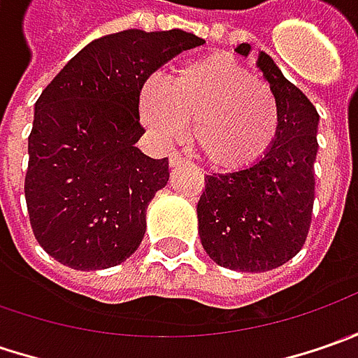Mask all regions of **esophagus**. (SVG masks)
Here are the masks:
<instances>
[{
  "mask_svg": "<svg viewBox=\"0 0 358 358\" xmlns=\"http://www.w3.org/2000/svg\"><path fill=\"white\" fill-rule=\"evenodd\" d=\"M183 161H185V159L181 157V155H177V153H171V155H169V165H171V167H177V165H181Z\"/></svg>",
  "mask_w": 358,
  "mask_h": 358,
  "instance_id": "obj_1",
  "label": "esophagus"
}]
</instances>
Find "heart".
I'll list each match as a JSON object with an SVG mask.
<instances>
[{
    "mask_svg": "<svg viewBox=\"0 0 358 358\" xmlns=\"http://www.w3.org/2000/svg\"><path fill=\"white\" fill-rule=\"evenodd\" d=\"M139 117L159 143L185 135L217 171H241L267 155L279 131V107L267 83L229 53L187 62L165 85L149 79L139 95Z\"/></svg>",
    "mask_w": 358,
    "mask_h": 358,
    "instance_id": "b5f03b06",
    "label": "heart"
}]
</instances>
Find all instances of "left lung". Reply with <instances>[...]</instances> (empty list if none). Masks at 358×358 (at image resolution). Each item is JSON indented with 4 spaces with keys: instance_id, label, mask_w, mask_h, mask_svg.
Listing matches in <instances>:
<instances>
[{
    "instance_id": "1",
    "label": "left lung",
    "mask_w": 358,
    "mask_h": 358,
    "mask_svg": "<svg viewBox=\"0 0 358 358\" xmlns=\"http://www.w3.org/2000/svg\"><path fill=\"white\" fill-rule=\"evenodd\" d=\"M249 55L251 45L235 49ZM257 67L279 107V131L267 155L247 169L205 177L197 203L203 249L221 267L263 273L291 261L305 245L315 201L319 113L265 51Z\"/></svg>"
}]
</instances>
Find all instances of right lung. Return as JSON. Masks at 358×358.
Masks as SVG:
<instances>
[{
	"label": "right lung",
	"instance_id": "right-lung-1",
	"mask_svg": "<svg viewBox=\"0 0 358 358\" xmlns=\"http://www.w3.org/2000/svg\"><path fill=\"white\" fill-rule=\"evenodd\" d=\"M205 41L183 29H125L81 49L43 90L29 133L25 201L37 243L77 271L109 268L137 251L147 205L169 161L135 143L143 83Z\"/></svg>",
	"mask_w": 358,
	"mask_h": 358
}]
</instances>
